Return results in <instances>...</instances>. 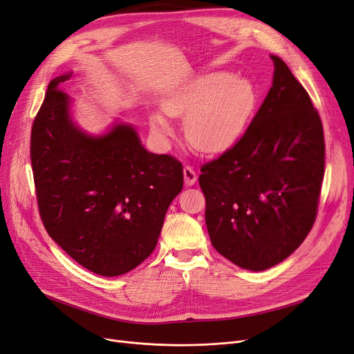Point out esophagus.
<instances>
[{
  "mask_svg": "<svg viewBox=\"0 0 354 354\" xmlns=\"http://www.w3.org/2000/svg\"><path fill=\"white\" fill-rule=\"evenodd\" d=\"M184 179H185V185L187 187H192L195 182L198 179V175L191 166H185L184 167Z\"/></svg>",
  "mask_w": 354,
  "mask_h": 354,
  "instance_id": "obj_1",
  "label": "esophagus"
}]
</instances>
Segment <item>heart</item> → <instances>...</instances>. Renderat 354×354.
Here are the masks:
<instances>
[{"label":"heart","mask_w":354,"mask_h":354,"mask_svg":"<svg viewBox=\"0 0 354 354\" xmlns=\"http://www.w3.org/2000/svg\"><path fill=\"white\" fill-rule=\"evenodd\" d=\"M257 100V88L250 78L220 70L189 78L170 91L162 106L170 116H185V137L195 150L217 154L242 137ZM150 127L162 138L172 134L166 116L159 112L150 115Z\"/></svg>","instance_id":"obj_1"}]
</instances>
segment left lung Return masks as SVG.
I'll return each instance as SVG.
<instances>
[{"mask_svg":"<svg viewBox=\"0 0 354 354\" xmlns=\"http://www.w3.org/2000/svg\"><path fill=\"white\" fill-rule=\"evenodd\" d=\"M242 138L201 167L205 225L218 254L264 271L292 255L317 217L324 178L322 122L286 62Z\"/></svg>","mask_w":354,"mask_h":354,"instance_id":"obj_1","label":"left lung"}]
</instances>
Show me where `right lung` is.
<instances>
[{
	"label": "right lung",
	"instance_id": "obj_1",
	"mask_svg": "<svg viewBox=\"0 0 354 354\" xmlns=\"http://www.w3.org/2000/svg\"><path fill=\"white\" fill-rule=\"evenodd\" d=\"M48 86L30 140L39 212L49 236L103 277L134 270L157 245L170 203L184 187L182 165L153 154L134 125L88 134L73 120L74 100Z\"/></svg>",
	"mask_w": 354,
	"mask_h": 354
}]
</instances>
